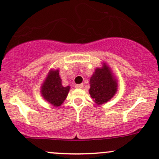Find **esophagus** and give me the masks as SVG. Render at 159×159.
<instances>
[{
	"label": "esophagus",
	"instance_id": "obj_1",
	"mask_svg": "<svg viewBox=\"0 0 159 159\" xmlns=\"http://www.w3.org/2000/svg\"><path fill=\"white\" fill-rule=\"evenodd\" d=\"M83 84H77V85H75V88H76V89H83Z\"/></svg>",
	"mask_w": 159,
	"mask_h": 159
}]
</instances>
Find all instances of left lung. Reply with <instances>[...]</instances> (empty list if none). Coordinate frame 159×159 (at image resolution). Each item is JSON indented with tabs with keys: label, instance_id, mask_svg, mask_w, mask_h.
Masks as SVG:
<instances>
[{
	"label": "left lung",
	"instance_id": "8db88e82",
	"mask_svg": "<svg viewBox=\"0 0 159 159\" xmlns=\"http://www.w3.org/2000/svg\"><path fill=\"white\" fill-rule=\"evenodd\" d=\"M117 83L110 68L106 63L97 68L90 79L89 94L98 105L109 101L116 94Z\"/></svg>",
	"mask_w": 159,
	"mask_h": 159
}]
</instances>
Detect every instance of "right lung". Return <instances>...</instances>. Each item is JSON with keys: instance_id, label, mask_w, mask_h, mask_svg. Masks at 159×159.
<instances>
[{"instance_id": "right-lung-1", "label": "right lung", "mask_w": 159, "mask_h": 159, "mask_svg": "<svg viewBox=\"0 0 159 159\" xmlns=\"http://www.w3.org/2000/svg\"><path fill=\"white\" fill-rule=\"evenodd\" d=\"M59 73V70H50L41 89L43 98L55 107L63 103L70 90V86L64 87L61 85Z\"/></svg>"}]
</instances>
